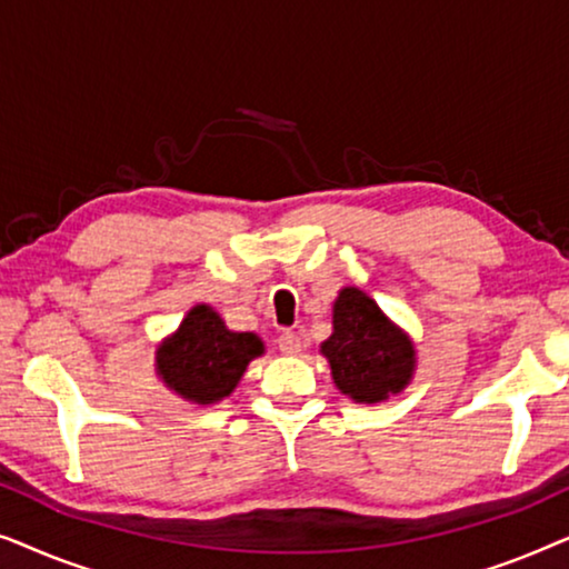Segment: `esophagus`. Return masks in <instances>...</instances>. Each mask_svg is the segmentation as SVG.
Segmentation results:
<instances>
[{
    "instance_id": "obj_1",
    "label": "esophagus",
    "mask_w": 569,
    "mask_h": 569,
    "mask_svg": "<svg viewBox=\"0 0 569 569\" xmlns=\"http://www.w3.org/2000/svg\"><path fill=\"white\" fill-rule=\"evenodd\" d=\"M277 345H279V352L287 355V357H298L300 349H302V341H300V337L295 331H282V333H279Z\"/></svg>"
}]
</instances>
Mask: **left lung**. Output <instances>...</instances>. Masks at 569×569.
<instances>
[{
    "mask_svg": "<svg viewBox=\"0 0 569 569\" xmlns=\"http://www.w3.org/2000/svg\"><path fill=\"white\" fill-rule=\"evenodd\" d=\"M333 386L355 403L399 396L417 370V347L360 287H341L331 310V337L321 341Z\"/></svg>",
    "mask_w": 569,
    "mask_h": 569,
    "instance_id": "left-lung-1",
    "label": "left lung"
}]
</instances>
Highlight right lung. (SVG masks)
Returning a JSON list of instances; mask_svg holds the SVG:
<instances>
[{"label":"right lung","mask_w":569,"mask_h":569,"mask_svg":"<svg viewBox=\"0 0 569 569\" xmlns=\"http://www.w3.org/2000/svg\"><path fill=\"white\" fill-rule=\"evenodd\" d=\"M263 352L259 333L232 331L212 306L197 302L154 349V372L183 401L212 407L236 391L248 365Z\"/></svg>","instance_id":"1"}]
</instances>
